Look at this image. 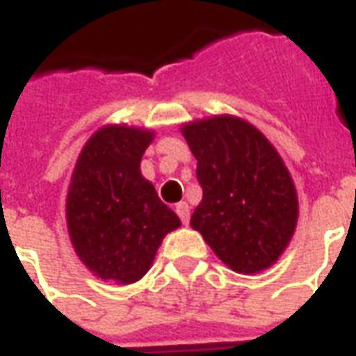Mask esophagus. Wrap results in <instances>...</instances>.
Masks as SVG:
<instances>
[{
    "mask_svg": "<svg viewBox=\"0 0 356 356\" xmlns=\"http://www.w3.org/2000/svg\"><path fill=\"white\" fill-rule=\"evenodd\" d=\"M175 211H177L181 222H183V225H188V220H191V209H188V204H186V202H179V204L175 205Z\"/></svg>",
    "mask_w": 356,
    "mask_h": 356,
    "instance_id": "1",
    "label": "esophagus"
}]
</instances>
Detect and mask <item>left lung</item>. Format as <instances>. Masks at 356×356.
I'll return each instance as SVG.
<instances>
[{
    "instance_id": "8db88e82",
    "label": "left lung",
    "mask_w": 356,
    "mask_h": 356,
    "mask_svg": "<svg viewBox=\"0 0 356 356\" xmlns=\"http://www.w3.org/2000/svg\"><path fill=\"white\" fill-rule=\"evenodd\" d=\"M204 192L191 226L234 272L257 273L281 257L298 220L289 170L254 126L213 117L183 128Z\"/></svg>"
}]
</instances>
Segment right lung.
I'll return each mask as SVG.
<instances>
[{
  "label": "right lung",
  "mask_w": 356,
  "mask_h": 356,
  "mask_svg": "<svg viewBox=\"0 0 356 356\" xmlns=\"http://www.w3.org/2000/svg\"><path fill=\"white\" fill-rule=\"evenodd\" d=\"M151 131L107 126L84 145L67 192V228L79 259L97 277L122 285L149 272L181 220L145 181L139 164Z\"/></svg>",
  "instance_id": "add662e5"
}]
</instances>
